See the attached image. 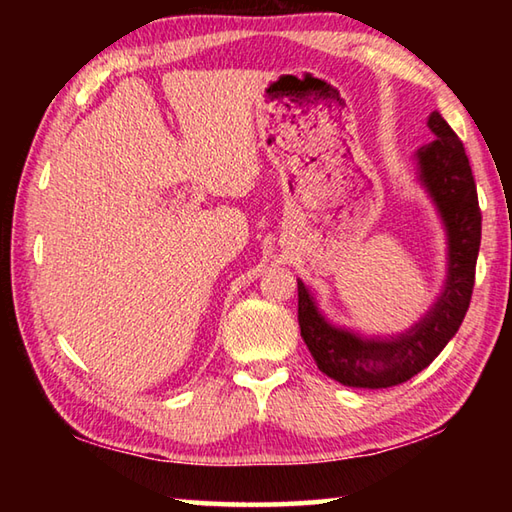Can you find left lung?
Listing matches in <instances>:
<instances>
[{
    "mask_svg": "<svg viewBox=\"0 0 512 512\" xmlns=\"http://www.w3.org/2000/svg\"><path fill=\"white\" fill-rule=\"evenodd\" d=\"M427 126L436 140L418 149L420 180L443 216L447 230V280L433 307L409 332L391 339H363L320 314L298 280L300 336L320 372L343 386L388 388L418 375L443 352L467 314L481 246V210L463 142L440 112Z\"/></svg>",
    "mask_w": 512,
    "mask_h": 512,
    "instance_id": "left-lung-1",
    "label": "left lung"
}]
</instances>
